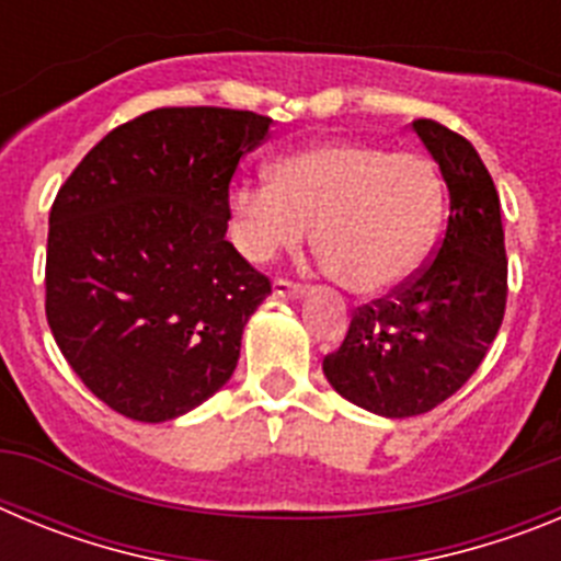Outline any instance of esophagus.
<instances>
[{
    "label": "esophagus",
    "instance_id": "34e87169",
    "mask_svg": "<svg viewBox=\"0 0 561 561\" xmlns=\"http://www.w3.org/2000/svg\"><path fill=\"white\" fill-rule=\"evenodd\" d=\"M272 291H275V297H284V300H300L306 295V286L291 284V280H275Z\"/></svg>",
    "mask_w": 561,
    "mask_h": 561
}]
</instances>
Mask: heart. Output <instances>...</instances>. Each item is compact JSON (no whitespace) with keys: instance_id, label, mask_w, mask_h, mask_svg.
Returning a JSON list of instances; mask_svg holds the SVG:
<instances>
[{"instance_id":"b5f03b06","label":"heart","mask_w":561,"mask_h":561,"mask_svg":"<svg viewBox=\"0 0 561 561\" xmlns=\"http://www.w3.org/2000/svg\"><path fill=\"white\" fill-rule=\"evenodd\" d=\"M236 244L264 264L304 244L351 295L374 297L415 275L444 219V185L419 153L325 140L270 165V182L230 193Z\"/></svg>"}]
</instances>
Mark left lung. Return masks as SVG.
I'll return each instance as SVG.
<instances>
[{"label": "left lung", "mask_w": 561, "mask_h": 561, "mask_svg": "<svg viewBox=\"0 0 561 561\" xmlns=\"http://www.w3.org/2000/svg\"><path fill=\"white\" fill-rule=\"evenodd\" d=\"M413 131L449 191L438 252L390 297L356 309L340 351L323 359L331 388L385 419L430 413L458 393L497 336L505 311L500 196L480 153L435 121Z\"/></svg>", "instance_id": "8db88e82"}]
</instances>
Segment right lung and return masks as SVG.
Listing matches in <instances>:
<instances>
[{
  "instance_id": "1",
  "label": "right lung",
  "mask_w": 561,
  "mask_h": 561,
  "mask_svg": "<svg viewBox=\"0 0 561 561\" xmlns=\"http://www.w3.org/2000/svg\"><path fill=\"white\" fill-rule=\"evenodd\" d=\"M270 126L238 108H153L108 131L58 191L47 323L114 413L180 419L236 370L272 289L227 241V187Z\"/></svg>"
}]
</instances>
